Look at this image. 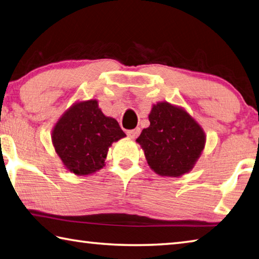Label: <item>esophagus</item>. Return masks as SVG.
<instances>
[{
  "label": "esophagus",
  "instance_id": "esophagus-1",
  "mask_svg": "<svg viewBox=\"0 0 259 259\" xmlns=\"http://www.w3.org/2000/svg\"><path fill=\"white\" fill-rule=\"evenodd\" d=\"M139 134H140V128H136L134 130H128V131H126V135H128V137L133 138V139L137 138L138 136H139Z\"/></svg>",
  "mask_w": 259,
  "mask_h": 259
}]
</instances>
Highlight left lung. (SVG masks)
<instances>
[{"label": "left lung", "mask_w": 259, "mask_h": 259, "mask_svg": "<svg viewBox=\"0 0 259 259\" xmlns=\"http://www.w3.org/2000/svg\"><path fill=\"white\" fill-rule=\"evenodd\" d=\"M150 125L137 142L148 165L162 177H180L189 172L205 146L201 126L180 107L157 103L148 115Z\"/></svg>", "instance_id": "1"}]
</instances>
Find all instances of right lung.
Returning <instances> with one entry per match:
<instances>
[{"label": "right lung", "instance_id": "obj_1", "mask_svg": "<svg viewBox=\"0 0 259 259\" xmlns=\"http://www.w3.org/2000/svg\"><path fill=\"white\" fill-rule=\"evenodd\" d=\"M124 136L117 121L105 116L97 101L91 100L65 112L54 126L52 140L65 167L87 176L105 165L109 147Z\"/></svg>", "mask_w": 259, "mask_h": 259}]
</instances>
